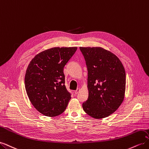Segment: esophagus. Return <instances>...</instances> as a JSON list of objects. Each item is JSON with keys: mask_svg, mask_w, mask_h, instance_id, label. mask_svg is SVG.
<instances>
[{"mask_svg": "<svg viewBox=\"0 0 149 149\" xmlns=\"http://www.w3.org/2000/svg\"><path fill=\"white\" fill-rule=\"evenodd\" d=\"M79 91H80V89H79V88H78V89H76V91H74V93L76 94H78V93Z\"/></svg>", "mask_w": 149, "mask_h": 149, "instance_id": "obj_1", "label": "esophagus"}]
</instances>
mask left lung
<instances>
[{"label":"left lung","instance_id":"obj_1","mask_svg":"<svg viewBox=\"0 0 149 149\" xmlns=\"http://www.w3.org/2000/svg\"><path fill=\"white\" fill-rule=\"evenodd\" d=\"M88 68V99L84 112L93 118H107L123 102L126 84L124 67L119 58L102 47H79Z\"/></svg>","mask_w":149,"mask_h":149}]
</instances>
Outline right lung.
Segmentation results:
<instances>
[{
	"label": "right lung",
	"mask_w": 149,
	"mask_h": 149,
	"mask_svg": "<svg viewBox=\"0 0 149 149\" xmlns=\"http://www.w3.org/2000/svg\"><path fill=\"white\" fill-rule=\"evenodd\" d=\"M77 47H53L36 55L25 76V90L31 104L48 117L63 112L71 99L65 84L64 67Z\"/></svg>",
	"instance_id": "right-lung-1"
}]
</instances>
